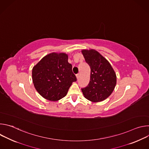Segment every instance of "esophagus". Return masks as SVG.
<instances>
[{"label": "esophagus", "instance_id": "1", "mask_svg": "<svg viewBox=\"0 0 149 149\" xmlns=\"http://www.w3.org/2000/svg\"><path fill=\"white\" fill-rule=\"evenodd\" d=\"M76 77H77V79H78V78L79 77V74H77V75H76Z\"/></svg>", "mask_w": 149, "mask_h": 149}]
</instances>
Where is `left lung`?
<instances>
[{
	"mask_svg": "<svg viewBox=\"0 0 149 149\" xmlns=\"http://www.w3.org/2000/svg\"><path fill=\"white\" fill-rule=\"evenodd\" d=\"M82 54L91 69L87 87L81 89L84 97L92 102H100L113 93L117 77L109 62L94 49H84Z\"/></svg>",
	"mask_w": 149,
	"mask_h": 149,
	"instance_id": "left-lung-1",
	"label": "left lung"
}]
</instances>
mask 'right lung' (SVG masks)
Instances as JSON below:
<instances>
[{"instance_id":"obj_1","label":"right lung","mask_w":149,"mask_h":149,"mask_svg":"<svg viewBox=\"0 0 149 149\" xmlns=\"http://www.w3.org/2000/svg\"><path fill=\"white\" fill-rule=\"evenodd\" d=\"M65 53H51L32 69V81L38 93L44 98L56 101L64 97L73 82L77 81Z\"/></svg>"}]
</instances>
